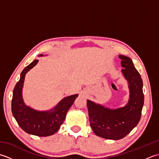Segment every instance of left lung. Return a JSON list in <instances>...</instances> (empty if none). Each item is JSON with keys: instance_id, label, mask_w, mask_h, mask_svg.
<instances>
[{"instance_id": "obj_1", "label": "left lung", "mask_w": 159, "mask_h": 159, "mask_svg": "<svg viewBox=\"0 0 159 159\" xmlns=\"http://www.w3.org/2000/svg\"><path fill=\"white\" fill-rule=\"evenodd\" d=\"M121 70L129 84L130 98L126 106L110 109L87 100L90 126L97 136L118 140L126 137L139 123L144 102L143 81L129 57L119 55Z\"/></svg>"}]
</instances>
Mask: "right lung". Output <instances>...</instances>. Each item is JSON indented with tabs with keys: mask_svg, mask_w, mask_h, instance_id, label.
<instances>
[{
	"mask_svg": "<svg viewBox=\"0 0 159 159\" xmlns=\"http://www.w3.org/2000/svg\"><path fill=\"white\" fill-rule=\"evenodd\" d=\"M38 62V60H34L21 72L19 81L13 89L11 111L19 126L26 133L39 137H46L52 135L59 129L66 119L67 111L73 104L78 94L65 98L54 109L48 111H38L26 107L22 96L25 74Z\"/></svg>",
	"mask_w": 159,
	"mask_h": 159,
	"instance_id": "1",
	"label": "right lung"
}]
</instances>
